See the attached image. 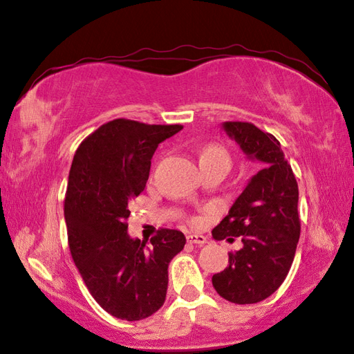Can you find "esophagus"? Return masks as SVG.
Returning <instances> with one entry per match:
<instances>
[{"label": "esophagus", "instance_id": "34e87169", "mask_svg": "<svg viewBox=\"0 0 354 354\" xmlns=\"http://www.w3.org/2000/svg\"><path fill=\"white\" fill-rule=\"evenodd\" d=\"M187 242L194 245H204L208 242V239L202 234H189L187 236Z\"/></svg>", "mask_w": 354, "mask_h": 354}]
</instances>
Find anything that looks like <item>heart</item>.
Segmentation results:
<instances>
[{
	"mask_svg": "<svg viewBox=\"0 0 354 354\" xmlns=\"http://www.w3.org/2000/svg\"><path fill=\"white\" fill-rule=\"evenodd\" d=\"M201 162L202 165L209 162H222L231 167V155L228 152V149L223 147L222 145H209L202 150Z\"/></svg>",
	"mask_w": 354,
	"mask_h": 354,
	"instance_id": "obj_1",
	"label": "heart"
}]
</instances>
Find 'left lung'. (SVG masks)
<instances>
[{
  "mask_svg": "<svg viewBox=\"0 0 354 354\" xmlns=\"http://www.w3.org/2000/svg\"><path fill=\"white\" fill-rule=\"evenodd\" d=\"M222 127L248 158L261 162V170L212 232L216 240L237 237L243 243L228 252V266L212 281L227 301L254 304L280 288L295 257L301 231L298 184L272 133L248 122H225Z\"/></svg>",
  "mask_w": 354,
  "mask_h": 354,
  "instance_id": "1",
  "label": "left lung"
}]
</instances>
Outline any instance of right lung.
I'll return each mask as SVG.
<instances>
[{
	"label": "right lung",
	"mask_w": 354,
	"mask_h": 354,
	"mask_svg": "<svg viewBox=\"0 0 354 354\" xmlns=\"http://www.w3.org/2000/svg\"><path fill=\"white\" fill-rule=\"evenodd\" d=\"M181 129L117 118L82 141L73 158L64 207L71 257L93 298L118 319L160 310L169 263L184 250L178 230H158L150 243L127 234L131 204L146 189L158 145Z\"/></svg>",
	"instance_id": "right-lung-1"
}]
</instances>
